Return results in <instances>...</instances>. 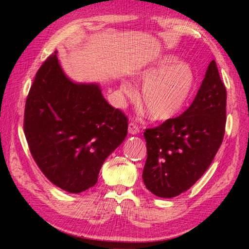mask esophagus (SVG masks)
I'll list each match as a JSON object with an SVG mask.
<instances>
[{"mask_svg": "<svg viewBox=\"0 0 249 249\" xmlns=\"http://www.w3.org/2000/svg\"><path fill=\"white\" fill-rule=\"evenodd\" d=\"M128 133L130 135H137L140 133V127H138V125L136 123H134V122H130L128 124Z\"/></svg>", "mask_w": 249, "mask_h": 249, "instance_id": "1", "label": "esophagus"}]
</instances>
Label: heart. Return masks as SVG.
<instances>
[{
	"label": "heart",
	"mask_w": 249,
	"mask_h": 249,
	"mask_svg": "<svg viewBox=\"0 0 249 249\" xmlns=\"http://www.w3.org/2000/svg\"><path fill=\"white\" fill-rule=\"evenodd\" d=\"M142 86V101L151 119L166 122L178 116L187 105L196 87L192 67L179 61L175 54H162L136 75ZM121 89L129 98L136 94L134 87L122 83Z\"/></svg>",
	"instance_id": "1"
}]
</instances>
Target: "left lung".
<instances>
[{
	"instance_id": "obj_1",
	"label": "left lung",
	"mask_w": 249,
	"mask_h": 249,
	"mask_svg": "<svg viewBox=\"0 0 249 249\" xmlns=\"http://www.w3.org/2000/svg\"><path fill=\"white\" fill-rule=\"evenodd\" d=\"M225 124L226 89L212 60L187 111L145 130L146 188L160 197H174L189 190L212 163Z\"/></svg>"
}]
</instances>
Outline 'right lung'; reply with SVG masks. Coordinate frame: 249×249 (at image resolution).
Segmentation results:
<instances>
[{
	"label": "right lung",
	"instance_id": "add662e5",
	"mask_svg": "<svg viewBox=\"0 0 249 249\" xmlns=\"http://www.w3.org/2000/svg\"><path fill=\"white\" fill-rule=\"evenodd\" d=\"M127 122L103 98L99 84L71 81L54 52L29 90L24 133L34 160L50 182L80 193L98 182L105 159L127 135Z\"/></svg>",
	"mask_w": 249,
	"mask_h": 249
}]
</instances>
